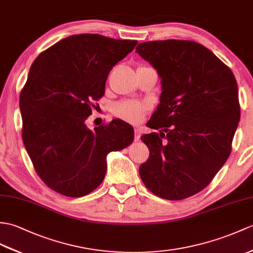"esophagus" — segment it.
<instances>
[{
  "instance_id": "34e87169",
  "label": "esophagus",
  "mask_w": 253,
  "mask_h": 253,
  "mask_svg": "<svg viewBox=\"0 0 253 253\" xmlns=\"http://www.w3.org/2000/svg\"><path fill=\"white\" fill-rule=\"evenodd\" d=\"M141 132H142V129L140 127L134 128V141H139L141 137Z\"/></svg>"
}]
</instances>
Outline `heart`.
I'll use <instances>...</instances> for the list:
<instances>
[{
    "label": "heart",
    "mask_w": 253,
    "mask_h": 253,
    "mask_svg": "<svg viewBox=\"0 0 253 253\" xmlns=\"http://www.w3.org/2000/svg\"><path fill=\"white\" fill-rule=\"evenodd\" d=\"M149 110V104L140 101H123L117 103L114 107V113L116 116L121 119L131 122L138 123L143 119V115Z\"/></svg>",
    "instance_id": "obj_1"
}]
</instances>
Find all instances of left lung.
Segmentation results:
<instances>
[{
  "instance_id": "left-lung-1",
  "label": "left lung",
  "mask_w": 253,
  "mask_h": 253,
  "mask_svg": "<svg viewBox=\"0 0 253 253\" xmlns=\"http://www.w3.org/2000/svg\"><path fill=\"white\" fill-rule=\"evenodd\" d=\"M136 51L162 79L161 103L148 123L161 133L142 136L150 156L140 177L156 196L180 201L203 191L231 154L240 119L237 82L193 41H151Z\"/></svg>"
}]
</instances>
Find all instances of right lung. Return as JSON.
I'll list each match as a JSON object with an SVG mask.
<instances>
[{
  "label": "right lung",
  "mask_w": 253,
  "mask_h": 253,
  "mask_svg": "<svg viewBox=\"0 0 253 253\" xmlns=\"http://www.w3.org/2000/svg\"><path fill=\"white\" fill-rule=\"evenodd\" d=\"M137 41L75 34L38 56L19 98L22 140L44 183L69 197L87 195L101 184L107 155L127 148L133 128L113 120L90 130L85 121L104 95L115 64Z\"/></svg>",
  "instance_id": "add662e5"
}]
</instances>
